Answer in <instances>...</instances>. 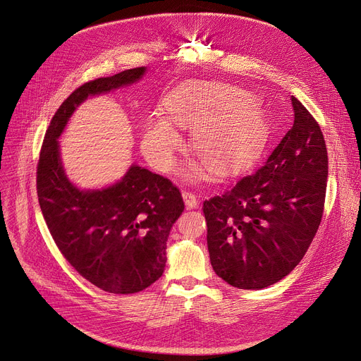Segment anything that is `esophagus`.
<instances>
[{"mask_svg":"<svg viewBox=\"0 0 361 361\" xmlns=\"http://www.w3.org/2000/svg\"><path fill=\"white\" fill-rule=\"evenodd\" d=\"M183 199H184V203L187 206V209H195L199 206V202H197V197L190 191H183Z\"/></svg>","mask_w":361,"mask_h":361,"instance_id":"1","label":"esophagus"}]
</instances>
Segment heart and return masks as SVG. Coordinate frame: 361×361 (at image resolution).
<instances>
[{"label":"heart","instance_id":"b5f03b06","mask_svg":"<svg viewBox=\"0 0 361 361\" xmlns=\"http://www.w3.org/2000/svg\"><path fill=\"white\" fill-rule=\"evenodd\" d=\"M166 119L151 118L144 126L141 149L159 171H169L181 147L173 126L194 128L191 148L214 171H227L245 162L265 129L262 108L238 87L184 86L164 99ZM195 177V171L185 174Z\"/></svg>","mask_w":361,"mask_h":361}]
</instances>
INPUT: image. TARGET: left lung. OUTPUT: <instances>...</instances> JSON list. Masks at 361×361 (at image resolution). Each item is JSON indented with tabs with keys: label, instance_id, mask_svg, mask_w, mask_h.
<instances>
[{
	"label": "left lung",
	"instance_id": "8db88e82",
	"mask_svg": "<svg viewBox=\"0 0 361 361\" xmlns=\"http://www.w3.org/2000/svg\"><path fill=\"white\" fill-rule=\"evenodd\" d=\"M293 125L264 166L206 200L214 272L239 289H262L297 267L321 223L329 157L321 129L290 97Z\"/></svg>",
	"mask_w": 361,
	"mask_h": 361
}]
</instances>
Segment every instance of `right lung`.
I'll use <instances>...</instances> for the list:
<instances>
[{
	"label": "right lung",
	"instance_id": "right-lung-1",
	"mask_svg": "<svg viewBox=\"0 0 361 361\" xmlns=\"http://www.w3.org/2000/svg\"><path fill=\"white\" fill-rule=\"evenodd\" d=\"M147 68L123 71L78 87L49 125L37 166V195L49 231L69 264L111 293H135L161 278L167 240L184 210L180 190L133 164L108 187L82 190L64 171L59 138L87 97L140 82Z\"/></svg>",
	"mask_w": 361,
	"mask_h": 361
}]
</instances>
